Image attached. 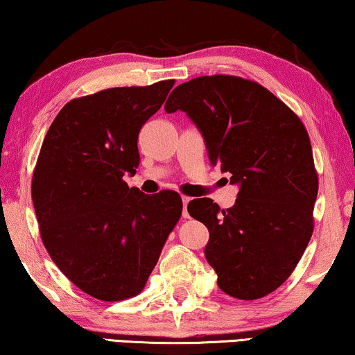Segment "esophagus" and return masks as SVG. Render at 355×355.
Instances as JSON below:
<instances>
[{
    "instance_id": "34e87169",
    "label": "esophagus",
    "mask_w": 355,
    "mask_h": 355,
    "mask_svg": "<svg viewBox=\"0 0 355 355\" xmlns=\"http://www.w3.org/2000/svg\"><path fill=\"white\" fill-rule=\"evenodd\" d=\"M182 200H183V216H184V218H188V216H189V214H188V204H189V200H191V199L187 198V196H183Z\"/></svg>"
}]
</instances>
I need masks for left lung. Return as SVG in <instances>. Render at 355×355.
Returning a JSON list of instances; mask_svg holds the SVG:
<instances>
[{"mask_svg":"<svg viewBox=\"0 0 355 355\" xmlns=\"http://www.w3.org/2000/svg\"><path fill=\"white\" fill-rule=\"evenodd\" d=\"M164 110L183 111L202 135L210 166L230 172L236 204L193 199L209 230L205 260L226 295L257 300L280 287L313 236L317 173L303 123L258 83L200 76L173 89Z\"/></svg>","mask_w":355,"mask_h":355,"instance_id":"8db88e82","label":"left lung"}]
</instances>
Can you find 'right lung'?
<instances>
[{
  "mask_svg": "<svg viewBox=\"0 0 355 355\" xmlns=\"http://www.w3.org/2000/svg\"><path fill=\"white\" fill-rule=\"evenodd\" d=\"M173 83L71 100L42 141L31 182L42 244L57 268L97 300L139 295L182 215L178 193L148 196L124 182L140 164L141 125Z\"/></svg>",
  "mask_w": 355,
  "mask_h": 355,
  "instance_id": "right-lung-1",
  "label": "right lung"
}]
</instances>
